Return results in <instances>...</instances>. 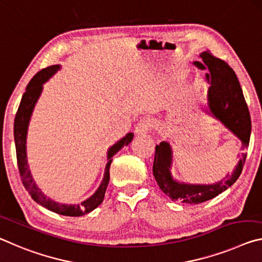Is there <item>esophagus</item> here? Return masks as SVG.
<instances>
[{"label": "esophagus", "mask_w": 262, "mask_h": 262, "mask_svg": "<svg viewBox=\"0 0 262 262\" xmlns=\"http://www.w3.org/2000/svg\"><path fill=\"white\" fill-rule=\"evenodd\" d=\"M151 122H149V119H141L140 122H138L137 124L136 127H135V132L137 135H145L147 134L149 131V128H151Z\"/></svg>", "instance_id": "34e87169"}]
</instances>
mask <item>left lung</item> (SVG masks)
<instances>
[{
	"label": "left lung",
	"instance_id": "obj_1",
	"mask_svg": "<svg viewBox=\"0 0 262 262\" xmlns=\"http://www.w3.org/2000/svg\"><path fill=\"white\" fill-rule=\"evenodd\" d=\"M202 61H194L200 70H207L205 74L210 83L208 105L211 114L224 124L242 141V148L248 147L251 137V117L240 87L237 75L224 60L213 57L210 52L200 54ZM171 147L168 141H161L156 146L153 175L160 189L171 201L187 204H200L222 194L237 181L246 160V153L240 157L232 174L212 184H190L174 180L170 173Z\"/></svg>",
	"mask_w": 262,
	"mask_h": 262
}]
</instances>
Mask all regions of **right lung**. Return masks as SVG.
I'll return each mask as SVG.
<instances>
[{
	"mask_svg": "<svg viewBox=\"0 0 262 262\" xmlns=\"http://www.w3.org/2000/svg\"><path fill=\"white\" fill-rule=\"evenodd\" d=\"M60 70L59 65H53L50 67H46L40 72H38L36 75L33 76L30 81L27 91L23 94L22 101L19 103L18 110L16 113L15 123H14V137H15V145H16V156H17V165H18L19 175L22 179L23 186L28 192L31 195L32 199L36 201L38 204H40L41 207L51 210V211L57 212L59 215L63 216H71V217H79L83 216L85 213H89L93 211L94 209H96L98 205L103 202L104 199L106 187H108L109 180H110V165L113 161V158L116 153L124 146H127L134 139V134L130 132L127 134L124 138H122L119 141H117L114 146H111L108 151V164L105 166L104 170V178H103L102 182L98 187V189L95 191V194L89 197L88 200L81 202V204H61L52 201L49 197H46L42 194L41 190L37 187L36 182L32 179V175L30 173L28 160H27V134H28V127L29 122L31 118L32 111L34 105L39 98L41 91H42V84H44L51 76L55 74V72Z\"/></svg>",
	"mask_w": 262,
	"mask_h": 262,
	"instance_id": "add662e5",
	"label": "right lung"
}]
</instances>
